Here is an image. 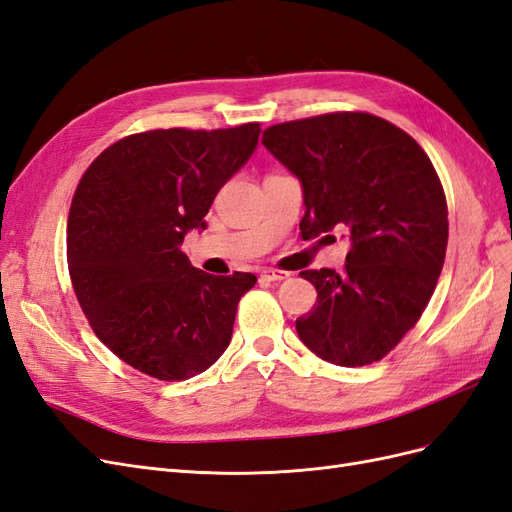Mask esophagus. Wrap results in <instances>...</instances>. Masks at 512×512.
I'll list each match as a JSON object with an SVG mask.
<instances>
[{
  "instance_id": "obj_1",
  "label": "esophagus",
  "mask_w": 512,
  "mask_h": 512,
  "mask_svg": "<svg viewBox=\"0 0 512 512\" xmlns=\"http://www.w3.org/2000/svg\"><path fill=\"white\" fill-rule=\"evenodd\" d=\"M260 277H262V280H267V282H282V280H288L290 273L280 271V269H265Z\"/></svg>"
}]
</instances>
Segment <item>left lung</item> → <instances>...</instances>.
<instances>
[{"mask_svg": "<svg viewBox=\"0 0 512 512\" xmlns=\"http://www.w3.org/2000/svg\"><path fill=\"white\" fill-rule=\"evenodd\" d=\"M262 145L301 181L303 239L333 228L350 239L342 273L301 271L318 292L297 320L301 342L333 365L380 361L421 318L442 273L448 211L436 168L410 134L369 113L277 123Z\"/></svg>", "mask_w": 512, "mask_h": 512, "instance_id": "left-lung-1", "label": "left lung"}]
</instances>
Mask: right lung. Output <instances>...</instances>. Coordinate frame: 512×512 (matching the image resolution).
Returning a JSON list of instances; mask_svg holds the SVG:
<instances>
[{"instance_id": "obj_1", "label": "right lung", "mask_w": 512, "mask_h": 512, "mask_svg": "<svg viewBox=\"0 0 512 512\" xmlns=\"http://www.w3.org/2000/svg\"><path fill=\"white\" fill-rule=\"evenodd\" d=\"M260 123L151 130L91 162L68 215V269L100 342L158 380L203 374L228 348L252 273L209 275L181 252L222 185L252 158Z\"/></svg>"}]
</instances>
